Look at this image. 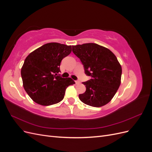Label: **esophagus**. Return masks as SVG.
Listing matches in <instances>:
<instances>
[{
	"label": "esophagus",
	"mask_w": 152,
	"mask_h": 152,
	"mask_svg": "<svg viewBox=\"0 0 152 152\" xmlns=\"http://www.w3.org/2000/svg\"><path fill=\"white\" fill-rule=\"evenodd\" d=\"M75 83L76 84H80V82L79 80H75Z\"/></svg>",
	"instance_id": "obj_1"
}]
</instances>
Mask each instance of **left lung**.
<instances>
[{"instance_id": "obj_1", "label": "left lung", "mask_w": 152, "mask_h": 152, "mask_svg": "<svg viewBox=\"0 0 152 152\" xmlns=\"http://www.w3.org/2000/svg\"><path fill=\"white\" fill-rule=\"evenodd\" d=\"M72 51L80 59L86 74L91 77L82 82L86 91L79 96L81 102L94 107L108 103L121 82L122 67L117 57L108 49L94 43L73 45Z\"/></svg>"}]
</instances>
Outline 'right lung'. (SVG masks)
I'll return each mask as SVG.
<instances>
[{
  "mask_svg": "<svg viewBox=\"0 0 152 152\" xmlns=\"http://www.w3.org/2000/svg\"><path fill=\"white\" fill-rule=\"evenodd\" d=\"M72 52L71 45L45 44L27 56L21 70L23 85L35 103L49 106L60 102L67 87L75 84L71 78L59 75L62 59Z\"/></svg>",
  "mask_w": 152,
  "mask_h": 152,
  "instance_id": "add662e5",
  "label": "right lung"
}]
</instances>
